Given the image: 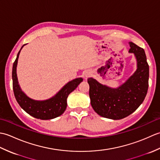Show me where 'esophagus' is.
<instances>
[{
    "instance_id": "obj_1",
    "label": "esophagus",
    "mask_w": 160,
    "mask_h": 160,
    "mask_svg": "<svg viewBox=\"0 0 160 160\" xmlns=\"http://www.w3.org/2000/svg\"><path fill=\"white\" fill-rule=\"evenodd\" d=\"M91 75H92V72H91V71H90V70L86 71L85 72H84V77H85L86 78L90 77Z\"/></svg>"
}]
</instances>
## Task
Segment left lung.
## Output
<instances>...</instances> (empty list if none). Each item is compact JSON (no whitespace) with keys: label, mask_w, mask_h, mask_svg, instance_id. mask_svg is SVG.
<instances>
[{"label":"left lung","mask_w":160,"mask_h":160,"mask_svg":"<svg viewBox=\"0 0 160 160\" xmlns=\"http://www.w3.org/2000/svg\"><path fill=\"white\" fill-rule=\"evenodd\" d=\"M129 53L137 60V70L118 88L103 85L90 78L89 97L93 110L102 117L120 120L127 117L143 102L148 88L149 67L144 49L129 42Z\"/></svg>","instance_id":"1"}]
</instances>
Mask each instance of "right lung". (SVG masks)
<instances>
[{"instance_id": "obj_1", "label": "right lung", "mask_w": 160, "mask_h": 160, "mask_svg": "<svg viewBox=\"0 0 160 160\" xmlns=\"http://www.w3.org/2000/svg\"><path fill=\"white\" fill-rule=\"evenodd\" d=\"M20 52V50L18 53L12 68L13 90L16 101L24 111L35 118L40 120H51L60 116L64 113L67 108L68 96L76 89L78 84L82 82L83 79L82 78H78L70 81L56 94V96L50 99L43 101L31 99L22 92L17 78L16 66Z\"/></svg>"}]
</instances>
